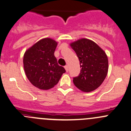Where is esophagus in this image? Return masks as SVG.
<instances>
[{"instance_id":"1","label":"esophagus","mask_w":131,"mask_h":131,"mask_svg":"<svg viewBox=\"0 0 131 131\" xmlns=\"http://www.w3.org/2000/svg\"><path fill=\"white\" fill-rule=\"evenodd\" d=\"M65 69H66V71H67V72H68V71H69V69H68V66L67 65H66L65 67Z\"/></svg>"}]
</instances>
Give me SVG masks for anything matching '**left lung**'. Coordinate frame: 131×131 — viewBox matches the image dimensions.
Wrapping results in <instances>:
<instances>
[{
  "mask_svg": "<svg viewBox=\"0 0 131 131\" xmlns=\"http://www.w3.org/2000/svg\"><path fill=\"white\" fill-rule=\"evenodd\" d=\"M80 61V72L73 78L75 86L85 92L97 89L108 74V60L105 52L91 40L81 39L71 44Z\"/></svg>",
  "mask_w": 131,
  "mask_h": 131,
  "instance_id": "8db88e82",
  "label": "left lung"
}]
</instances>
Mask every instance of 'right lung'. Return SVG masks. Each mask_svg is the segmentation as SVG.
<instances>
[{"label":"right lung","mask_w":131,"mask_h":131,"mask_svg":"<svg viewBox=\"0 0 131 131\" xmlns=\"http://www.w3.org/2000/svg\"><path fill=\"white\" fill-rule=\"evenodd\" d=\"M57 42L50 38L40 40L25 51L23 67L30 82L42 90L53 87L66 70L54 55Z\"/></svg>","instance_id":"add662e5"}]
</instances>
